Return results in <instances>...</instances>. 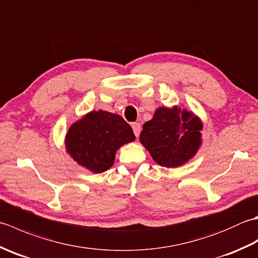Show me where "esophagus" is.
I'll return each instance as SVG.
<instances>
[{
  "label": "esophagus",
  "instance_id": "1",
  "mask_svg": "<svg viewBox=\"0 0 258 258\" xmlns=\"http://www.w3.org/2000/svg\"><path fill=\"white\" fill-rule=\"evenodd\" d=\"M132 128H133V132H134L135 136L138 138V136L140 135V132H141V124L140 123H133Z\"/></svg>",
  "mask_w": 258,
  "mask_h": 258
}]
</instances>
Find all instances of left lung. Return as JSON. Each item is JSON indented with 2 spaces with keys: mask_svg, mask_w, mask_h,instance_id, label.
Here are the masks:
<instances>
[{
  "mask_svg": "<svg viewBox=\"0 0 258 258\" xmlns=\"http://www.w3.org/2000/svg\"><path fill=\"white\" fill-rule=\"evenodd\" d=\"M202 119L191 111L160 106L143 125L140 142L158 165L174 168L184 165L201 149Z\"/></svg>",
  "mask_w": 258,
  "mask_h": 258,
  "instance_id": "8db88e82",
  "label": "left lung"
}]
</instances>
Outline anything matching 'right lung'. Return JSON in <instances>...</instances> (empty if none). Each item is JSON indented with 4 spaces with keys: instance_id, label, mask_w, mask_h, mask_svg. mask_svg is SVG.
I'll return each mask as SVG.
<instances>
[{
    "instance_id": "right-lung-1",
    "label": "right lung",
    "mask_w": 258,
    "mask_h": 258,
    "mask_svg": "<svg viewBox=\"0 0 258 258\" xmlns=\"http://www.w3.org/2000/svg\"><path fill=\"white\" fill-rule=\"evenodd\" d=\"M135 141L131 126L118 114L91 111L76 120L65 135V151L80 166L94 174L113 166L116 152Z\"/></svg>"
}]
</instances>
